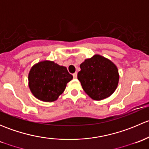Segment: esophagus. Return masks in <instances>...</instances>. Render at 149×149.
Masks as SVG:
<instances>
[{
  "label": "esophagus",
  "instance_id": "esophagus-1",
  "mask_svg": "<svg viewBox=\"0 0 149 149\" xmlns=\"http://www.w3.org/2000/svg\"><path fill=\"white\" fill-rule=\"evenodd\" d=\"M73 78H74V79H76V78H77V73H73Z\"/></svg>",
  "mask_w": 149,
  "mask_h": 149
}]
</instances>
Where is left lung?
I'll use <instances>...</instances> for the list:
<instances>
[{
	"instance_id": "1",
	"label": "left lung",
	"mask_w": 149,
	"mask_h": 149,
	"mask_svg": "<svg viewBox=\"0 0 149 149\" xmlns=\"http://www.w3.org/2000/svg\"><path fill=\"white\" fill-rule=\"evenodd\" d=\"M78 79L84 91L94 100H102L112 95L119 81L117 66L100 55L86 59L80 65Z\"/></svg>"
}]
</instances>
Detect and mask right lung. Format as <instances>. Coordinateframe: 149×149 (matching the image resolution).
<instances>
[{
  "instance_id": "add662e5",
  "label": "right lung",
  "mask_w": 149,
  "mask_h": 149,
  "mask_svg": "<svg viewBox=\"0 0 149 149\" xmlns=\"http://www.w3.org/2000/svg\"><path fill=\"white\" fill-rule=\"evenodd\" d=\"M73 79L64 66L44 61L31 67L28 76L29 86L33 95L43 102H54L63 94L66 84Z\"/></svg>"
}]
</instances>
